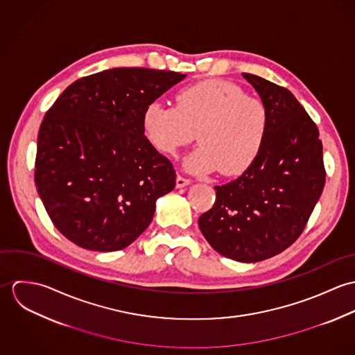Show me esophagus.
I'll use <instances>...</instances> for the list:
<instances>
[{
  "label": "esophagus",
  "instance_id": "1",
  "mask_svg": "<svg viewBox=\"0 0 355 355\" xmlns=\"http://www.w3.org/2000/svg\"><path fill=\"white\" fill-rule=\"evenodd\" d=\"M190 183H191V180H190V179H187V178H183V176L178 175V178H176V187H178V189H183V187L189 186Z\"/></svg>",
  "mask_w": 355,
  "mask_h": 355
}]
</instances>
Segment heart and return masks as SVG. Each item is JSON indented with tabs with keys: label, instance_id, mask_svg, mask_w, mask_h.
Masks as SVG:
<instances>
[{
	"label": "heart",
	"instance_id": "1",
	"mask_svg": "<svg viewBox=\"0 0 355 355\" xmlns=\"http://www.w3.org/2000/svg\"><path fill=\"white\" fill-rule=\"evenodd\" d=\"M175 101V107L153 102L144 112V131L155 150L175 155L197 132L201 145L184 159L190 173L220 169L235 176L257 161L270 123L261 100L248 97L235 83L206 80L180 90Z\"/></svg>",
	"mask_w": 355,
	"mask_h": 355
}]
</instances>
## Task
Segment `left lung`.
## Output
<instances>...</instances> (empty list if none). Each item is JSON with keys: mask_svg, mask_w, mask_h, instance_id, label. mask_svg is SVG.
Instances as JSON below:
<instances>
[{"mask_svg": "<svg viewBox=\"0 0 355 355\" xmlns=\"http://www.w3.org/2000/svg\"><path fill=\"white\" fill-rule=\"evenodd\" d=\"M242 75L269 109V132L253 165L214 187V205L198 225L217 253L258 262L300 238L322 193L325 169L318 128L293 93L257 75Z\"/></svg>", "mask_w": 355, "mask_h": 355, "instance_id": "8db88e82", "label": "left lung"}]
</instances>
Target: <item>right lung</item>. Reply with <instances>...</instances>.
<instances>
[{"instance_id": "add662e5", "label": "right lung", "mask_w": 355, "mask_h": 355, "mask_svg": "<svg viewBox=\"0 0 355 355\" xmlns=\"http://www.w3.org/2000/svg\"><path fill=\"white\" fill-rule=\"evenodd\" d=\"M186 75L112 68L78 79L46 112L35 186L55 228L79 248L116 252L152 223L171 193V161L145 137V109Z\"/></svg>"}]
</instances>
